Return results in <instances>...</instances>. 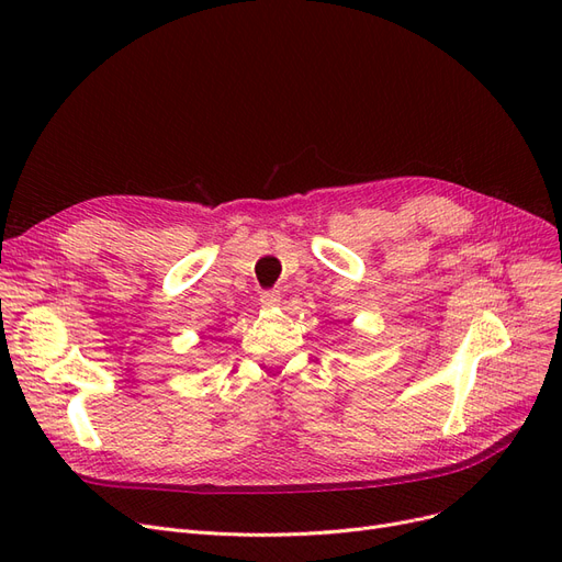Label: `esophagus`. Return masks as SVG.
Returning <instances> with one entry per match:
<instances>
[{
    "label": "esophagus",
    "mask_w": 562,
    "mask_h": 562,
    "mask_svg": "<svg viewBox=\"0 0 562 562\" xmlns=\"http://www.w3.org/2000/svg\"><path fill=\"white\" fill-rule=\"evenodd\" d=\"M260 302H262V307H277V304L281 302V293L279 291H265L260 295Z\"/></svg>",
    "instance_id": "1"
}]
</instances>
